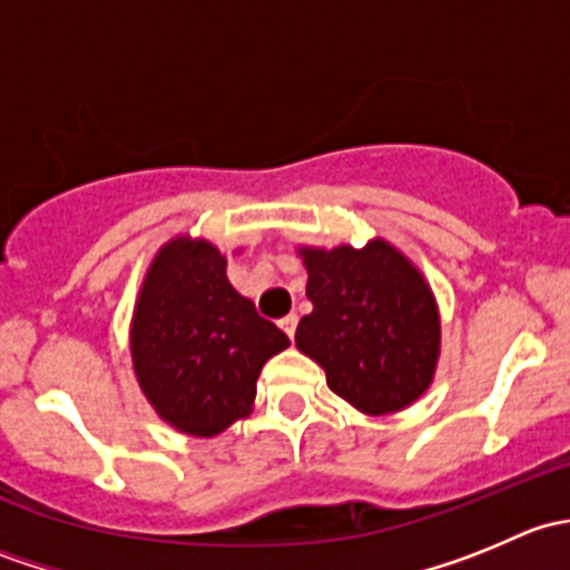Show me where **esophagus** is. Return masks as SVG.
Instances as JSON below:
<instances>
[{
	"label": "esophagus",
	"mask_w": 570,
	"mask_h": 570,
	"mask_svg": "<svg viewBox=\"0 0 570 570\" xmlns=\"http://www.w3.org/2000/svg\"><path fill=\"white\" fill-rule=\"evenodd\" d=\"M281 331L286 333L289 338H295V331H297V314H286L284 320H281Z\"/></svg>",
	"instance_id": "34e87169"
}]
</instances>
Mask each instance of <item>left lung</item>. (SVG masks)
<instances>
[{
    "instance_id": "1",
    "label": "left lung",
    "mask_w": 570,
    "mask_h": 570,
    "mask_svg": "<svg viewBox=\"0 0 570 570\" xmlns=\"http://www.w3.org/2000/svg\"><path fill=\"white\" fill-rule=\"evenodd\" d=\"M297 253L314 308L295 344L325 370L327 389L372 416L416 402L441 353L439 306L424 275L386 239Z\"/></svg>"
}]
</instances>
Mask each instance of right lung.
Here are the masks:
<instances>
[{"mask_svg": "<svg viewBox=\"0 0 570 570\" xmlns=\"http://www.w3.org/2000/svg\"><path fill=\"white\" fill-rule=\"evenodd\" d=\"M129 344L137 383L159 419L209 439L248 416L262 366L289 338L228 284L215 245L176 237L142 278Z\"/></svg>", "mask_w": 570, "mask_h": 570, "instance_id": "1", "label": "right lung"}]
</instances>
